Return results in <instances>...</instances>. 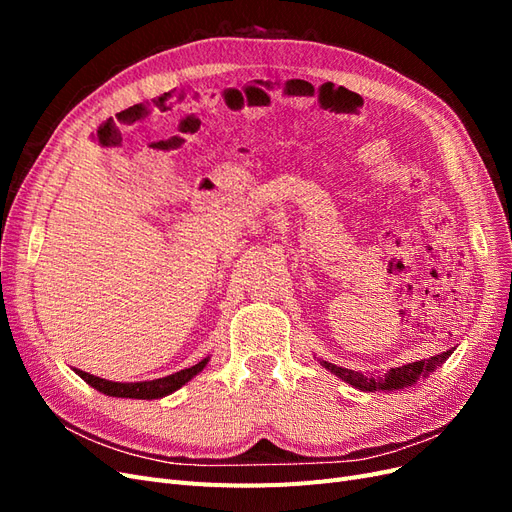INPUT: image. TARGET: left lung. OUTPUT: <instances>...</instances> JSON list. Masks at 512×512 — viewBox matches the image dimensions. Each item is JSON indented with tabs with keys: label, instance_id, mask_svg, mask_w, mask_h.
Returning <instances> with one entry per match:
<instances>
[{
	"label": "left lung",
	"instance_id": "left-lung-1",
	"mask_svg": "<svg viewBox=\"0 0 512 512\" xmlns=\"http://www.w3.org/2000/svg\"><path fill=\"white\" fill-rule=\"evenodd\" d=\"M451 354H453V350H446L438 356H431V359L401 365V367H395V369H389V371H382V374H363V371L339 367V365L329 363L324 359H318V361L324 369H329L333 376L348 382L352 389H359V391H365V393H376V391L389 393V391L408 389V386H414L421 378H427L431 371H436Z\"/></svg>",
	"mask_w": 512,
	"mask_h": 512
}]
</instances>
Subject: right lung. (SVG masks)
<instances>
[{"instance_id":"obj_1","label":"right lung","mask_w":512,"mask_h":512,"mask_svg":"<svg viewBox=\"0 0 512 512\" xmlns=\"http://www.w3.org/2000/svg\"><path fill=\"white\" fill-rule=\"evenodd\" d=\"M209 363V356L203 359L200 363L188 367V369H181L175 371V374L158 378V380H141V382H113V380H106V378H98V376H91L83 369H74L76 374H79L89 386H94L96 391L108 395V397H126V399H162L170 393L179 391L183 384H188L192 378H196L200 371H203Z\"/></svg>"}]
</instances>
